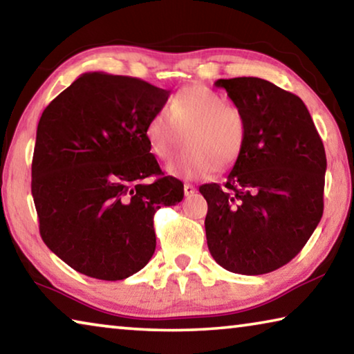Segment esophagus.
<instances>
[{"label": "esophagus", "mask_w": 354, "mask_h": 354, "mask_svg": "<svg viewBox=\"0 0 354 354\" xmlns=\"http://www.w3.org/2000/svg\"><path fill=\"white\" fill-rule=\"evenodd\" d=\"M195 192H196V187H195V185H192V184H184V195H185V196L194 195Z\"/></svg>", "instance_id": "1"}]
</instances>
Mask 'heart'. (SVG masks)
Segmentation results:
<instances>
[{
    "instance_id": "obj_1",
    "label": "heart",
    "mask_w": 354,
    "mask_h": 354,
    "mask_svg": "<svg viewBox=\"0 0 354 354\" xmlns=\"http://www.w3.org/2000/svg\"><path fill=\"white\" fill-rule=\"evenodd\" d=\"M185 151L167 165L170 175L205 178L234 167L245 149L247 123L243 113L206 86L184 87L167 111L148 118L145 139L156 158L167 160L181 145Z\"/></svg>"
}]
</instances>
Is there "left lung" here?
I'll return each instance as SVG.
<instances>
[{
  "label": "left lung",
  "mask_w": 354,
  "mask_h": 354,
  "mask_svg": "<svg viewBox=\"0 0 354 354\" xmlns=\"http://www.w3.org/2000/svg\"><path fill=\"white\" fill-rule=\"evenodd\" d=\"M247 123L223 185L203 184L207 248L227 272L263 274L306 245L323 215L326 154L301 98L261 77L215 81Z\"/></svg>",
  "instance_id": "8db88e82"
}]
</instances>
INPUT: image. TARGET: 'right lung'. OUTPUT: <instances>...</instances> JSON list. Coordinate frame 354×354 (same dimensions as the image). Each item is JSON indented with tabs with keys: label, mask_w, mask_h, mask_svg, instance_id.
Returning <instances> with one entry per match:
<instances>
[{
	"label": "right lung",
	"mask_w": 354,
	"mask_h": 354,
	"mask_svg": "<svg viewBox=\"0 0 354 354\" xmlns=\"http://www.w3.org/2000/svg\"><path fill=\"white\" fill-rule=\"evenodd\" d=\"M169 95L137 77L88 71L41 113L31 183L40 236L86 277L120 281L142 270L156 248V211L183 200V183L160 176L145 139Z\"/></svg>",
	"instance_id": "add662e5"
}]
</instances>
